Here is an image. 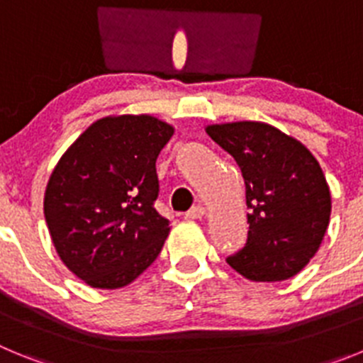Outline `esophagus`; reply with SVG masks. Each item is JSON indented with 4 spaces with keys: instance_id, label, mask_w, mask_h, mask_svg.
Masks as SVG:
<instances>
[{
    "instance_id": "1",
    "label": "esophagus",
    "mask_w": 363,
    "mask_h": 363,
    "mask_svg": "<svg viewBox=\"0 0 363 363\" xmlns=\"http://www.w3.org/2000/svg\"><path fill=\"white\" fill-rule=\"evenodd\" d=\"M201 216H205V209L201 205H194L191 211L185 213V218H187V220H200Z\"/></svg>"
}]
</instances>
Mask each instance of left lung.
<instances>
[{
  "label": "left lung",
  "instance_id": "obj_1",
  "mask_svg": "<svg viewBox=\"0 0 363 363\" xmlns=\"http://www.w3.org/2000/svg\"><path fill=\"white\" fill-rule=\"evenodd\" d=\"M242 169L249 234L227 264L252 281H281L309 264L325 236L331 192L322 167L296 138L264 121L205 127Z\"/></svg>",
  "mask_w": 363,
  "mask_h": 363
}]
</instances>
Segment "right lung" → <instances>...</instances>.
Returning <instances> with one entry per match:
<instances>
[{"label": "right lung", "instance_id": "add662e5", "mask_svg": "<svg viewBox=\"0 0 363 363\" xmlns=\"http://www.w3.org/2000/svg\"><path fill=\"white\" fill-rule=\"evenodd\" d=\"M174 127L150 114L94 123L65 150L45 189L57 256L94 289H120L158 258L169 220L154 209L156 160Z\"/></svg>", "mask_w": 363, "mask_h": 363}]
</instances>
